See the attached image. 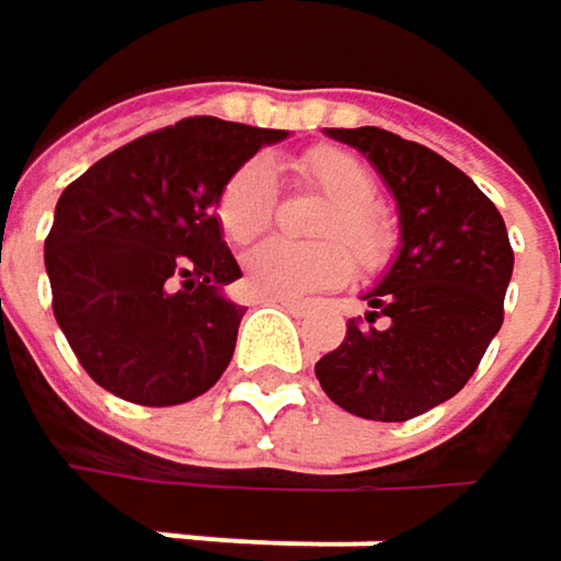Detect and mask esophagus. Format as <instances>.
I'll return each mask as SVG.
<instances>
[{"instance_id": "34e87169", "label": "esophagus", "mask_w": 561, "mask_h": 561, "mask_svg": "<svg viewBox=\"0 0 561 561\" xmlns=\"http://www.w3.org/2000/svg\"><path fill=\"white\" fill-rule=\"evenodd\" d=\"M270 305H279L288 314H305V301H295V298H266Z\"/></svg>"}]
</instances>
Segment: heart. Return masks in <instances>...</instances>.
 <instances>
[{"instance_id": "1", "label": "heart", "mask_w": 561, "mask_h": 561, "mask_svg": "<svg viewBox=\"0 0 561 561\" xmlns=\"http://www.w3.org/2000/svg\"><path fill=\"white\" fill-rule=\"evenodd\" d=\"M298 178L328 197L318 214L314 237L324 243L270 240L247 253L243 285L260 298H305L324 288H337L354 276L351 257L334 239H344L367 266H380L390 253V220L374 204L377 181L370 169L331 146H318L295 162ZM276 214V181L263 159H253L233 171L214 201V217L230 247H247L263 237Z\"/></svg>"}]
</instances>
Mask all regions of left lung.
Returning <instances> with one entry per match:
<instances>
[{"label": "left lung", "instance_id": "8db88e82", "mask_svg": "<svg viewBox=\"0 0 561 561\" xmlns=\"http://www.w3.org/2000/svg\"><path fill=\"white\" fill-rule=\"evenodd\" d=\"M364 152L399 207L402 247L314 377L341 409L405 422L461 390L504 324L513 250L494 201L438 152L396 133L328 129Z\"/></svg>", "mask_w": 561, "mask_h": 561}]
</instances>
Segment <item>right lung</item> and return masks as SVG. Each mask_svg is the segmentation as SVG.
<instances>
[{"instance_id": "right-lung-1", "label": "right lung", "mask_w": 561, "mask_h": 561, "mask_svg": "<svg viewBox=\"0 0 561 561\" xmlns=\"http://www.w3.org/2000/svg\"><path fill=\"white\" fill-rule=\"evenodd\" d=\"M288 133L191 116L110 152L57 197L45 240L57 324L103 390L178 405L227 370L247 308L214 201L224 181Z\"/></svg>"}]
</instances>
